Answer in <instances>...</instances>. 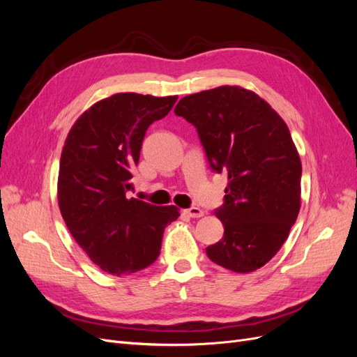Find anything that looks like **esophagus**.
<instances>
[{
	"label": "esophagus",
	"instance_id": "34e87169",
	"mask_svg": "<svg viewBox=\"0 0 357 357\" xmlns=\"http://www.w3.org/2000/svg\"><path fill=\"white\" fill-rule=\"evenodd\" d=\"M185 214H188L189 218H195V219H198V218H202V215H204V211H202L201 208H198V207H190V208L185 210Z\"/></svg>",
	"mask_w": 357,
	"mask_h": 357
}]
</instances>
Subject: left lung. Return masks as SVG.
<instances>
[{
	"label": "left lung",
	"instance_id": "left-lung-1",
	"mask_svg": "<svg viewBox=\"0 0 357 357\" xmlns=\"http://www.w3.org/2000/svg\"><path fill=\"white\" fill-rule=\"evenodd\" d=\"M174 113L197 128L211 169L228 174L214 211L223 238L207 256L234 273L256 271L284 244L301 208L302 165L287 125L240 86L188 95Z\"/></svg>",
	"mask_w": 357,
	"mask_h": 357
}]
</instances>
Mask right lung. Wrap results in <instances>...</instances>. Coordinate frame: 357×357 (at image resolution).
Instances as JSON below:
<instances>
[{
	"label": "right lung",
	"instance_id": "add662e5",
	"mask_svg": "<svg viewBox=\"0 0 357 357\" xmlns=\"http://www.w3.org/2000/svg\"><path fill=\"white\" fill-rule=\"evenodd\" d=\"M176 101V95H112L75 121L62 149L61 214L91 261L112 275L152 265L164 229L180 215L174 205L128 199L147 128L165 117Z\"/></svg>",
	"mask_w": 357,
	"mask_h": 357
}]
</instances>
